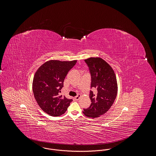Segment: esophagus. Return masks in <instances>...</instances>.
I'll return each mask as SVG.
<instances>
[{"label": "esophagus", "instance_id": "1", "mask_svg": "<svg viewBox=\"0 0 156 156\" xmlns=\"http://www.w3.org/2000/svg\"><path fill=\"white\" fill-rule=\"evenodd\" d=\"M80 94H79V95H77V96H76L75 98H74V99H75V101H79V99L80 98Z\"/></svg>", "mask_w": 156, "mask_h": 156}]
</instances>
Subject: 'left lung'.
<instances>
[{"instance_id": "left-lung-1", "label": "left lung", "mask_w": 156, "mask_h": 156, "mask_svg": "<svg viewBox=\"0 0 156 156\" xmlns=\"http://www.w3.org/2000/svg\"><path fill=\"white\" fill-rule=\"evenodd\" d=\"M91 73V87L96 89L95 94L90 91V106L83 109V114L95 118L105 113L113 105L118 93L115 73L110 65L100 57L85 60Z\"/></svg>"}]
</instances>
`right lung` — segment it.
Listing matches in <instances>:
<instances>
[{
	"label": "right lung",
	"instance_id": "obj_1",
	"mask_svg": "<svg viewBox=\"0 0 156 156\" xmlns=\"http://www.w3.org/2000/svg\"><path fill=\"white\" fill-rule=\"evenodd\" d=\"M77 60H51L43 63L36 71L32 90L37 102L48 115L58 116L68 109L73 99L60 94L63 82L69 71Z\"/></svg>",
	"mask_w": 156,
	"mask_h": 156
}]
</instances>
